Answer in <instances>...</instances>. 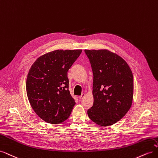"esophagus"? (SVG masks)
I'll use <instances>...</instances> for the list:
<instances>
[{
  "label": "esophagus",
  "instance_id": "34e87169",
  "mask_svg": "<svg viewBox=\"0 0 158 158\" xmlns=\"http://www.w3.org/2000/svg\"><path fill=\"white\" fill-rule=\"evenodd\" d=\"M84 97H85V94H82L79 97V99L81 100V99H83Z\"/></svg>",
  "mask_w": 158,
  "mask_h": 158
}]
</instances>
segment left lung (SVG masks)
Segmentation results:
<instances>
[{
	"label": "left lung",
	"mask_w": 158,
	"mask_h": 158,
	"mask_svg": "<svg viewBox=\"0 0 158 158\" xmlns=\"http://www.w3.org/2000/svg\"><path fill=\"white\" fill-rule=\"evenodd\" d=\"M93 73L94 105L89 118L99 125H113L131 108L134 89L132 71L126 61L108 50H84Z\"/></svg>",
	"instance_id": "8db88e82"
}]
</instances>
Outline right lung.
<instances>
[{
  "mask_svg": "<svg viewBox=\"0 0 158 158\" xmlns=\"http://www.w3.org/2000/svg\"><path fill=\"white\" fill-rule=\"evenodd\" d=\"M82 50H56L38 58L26 80L27 95L33 111L51 124L67 119L75 105L69 89L68 71Z\"/></svg>",
  "mask_w": 158,
  "mask_h": 158,
  "instance_id": "obj_1",
  "label": "right lung"
}]
</instances>
